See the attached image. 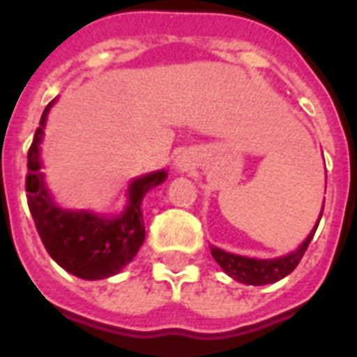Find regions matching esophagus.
Masks as SVG:
<instances>
[{
  "instance_id": "esophagus-1",
  "label": "esophagus",
  "mask_w": 357,
  "mask_h": 357,
  "mask_svg": "<svg viewBox=\"0 0 357 357\" xmlns=\"http://www.w3.org/2000/svg\"><path fill=\"white\" fill-rule=\"evenodd\" d=\"M178 166H179V168H183V170H185V168H187V166H189V164H187L185 160H179Z\"/></svg>"
}]
</instances>
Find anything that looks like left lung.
Segmentation results:
<instances>
[{
  "mask_svg": "<svg viewBox=\"0 0 357 357\" xmlns=\"http://www.w3.org/2000/svg\"><path fill=\"white\" fill-rule=\"evenodd\" d=\"M323 214V210H321ZM321 214H319V220H321ZM319 222L315 224V227L310 231V235L306 237V241L300 245L294 252L291 255H284L281 258H269V260H258V258H247V256L231 255V252H225L222 248L210 247V252L214 256L222 269L229 277H233L235 281L245 284H268L275 283L279 279H283L291 273L292 269L298 266V262L302 260V256L306 252L310 241L314 237L315 229H317Z\"/></svg>",
  "mask_w": 357,
  "mask_h": 357,
  "instance_id": "8db88e82",
  "label": "left lung"
}]
</instances>
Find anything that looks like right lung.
I'll return each instance as SVG.
<instances>
[{
	"label": "right lung",
	"instance_id": "right-lung-1",
	"mask_svg": "<svg viewBox=\"0 0 357 357\" xmlns=\"http://www.w3.org/2000/svg\"><path fill=\"white\" fill-rule=\"evenodd\" d=\"M43 110L40 128L28 151L26 199L36 229L50 256L68 273L80 279H107L130 264L145 241L141 201L147 191L160 185L166 172H153L133 179L128 189V206L116 218H102L93 212H73L59 208L43 183L40 143L43 126L53 107Z\"/></svg>",
	"mask_w": 357,
	"mask_h": 357
}]
</instances>
